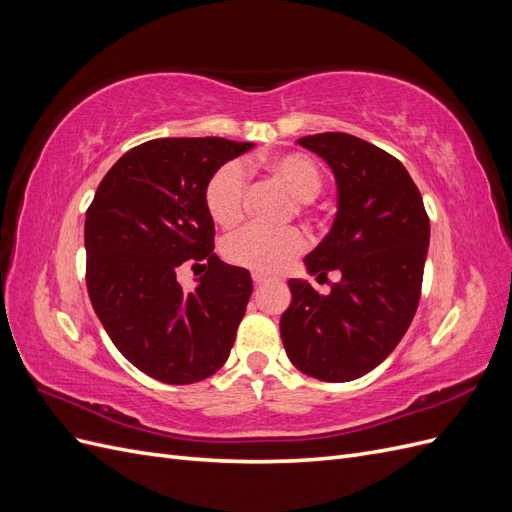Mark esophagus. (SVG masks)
<instances>
[{
  "label": "esophagus",
  "mask_w": 512,
  "mask_h": 512,
  "mask_svg": "<svg viewBox=\"0 0 512 512\" xmlns=\"http://www.w3.org/2000/svg\"><path fill=\"white\" fill-rule=\"evenodd\" d=\"M252 280H254V284H256V286H260V284H265V282H269V275H265V273H258V271H254V273H252Z\"/></svg>",
  "instance_id": "obj_1"
}]
</instances>
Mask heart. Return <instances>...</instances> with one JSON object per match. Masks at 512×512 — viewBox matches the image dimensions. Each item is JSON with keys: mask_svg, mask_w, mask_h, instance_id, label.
Segmentation results:
<instances>
[{"mask_svg": "<svg viewBox=\"0 0 512 512\" xmlns=\"http://www.w3.org/2000/svg\"><path fill=\"white\" fill-rule=\"evenodd\" d=\"M267 170L280 179L288 192L303 200H312L322 190V170L303 153H284L267 160ZM245 173L239 162L222 164L205 183V209L209 218L224 228L235 226L243 215ZM301 203V205H303ZM307 245V239L299 228H262L243 226L230 232L222 241V254L230 262L243 269L260 273H275L284 269L288 262L299 256Z\"/></svg>", "mask_w": 512, "mask_h": 512, "instance_id": "b5f03b06", "label": "heart"}]
</instances>
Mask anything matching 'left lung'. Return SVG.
<instances>
[{"label":"left lung","instance_id":"left-lung-1","mask_svg":"<svg viewBox=\"0 0 512 512\" xmlns=\"http://www.w3.org/2000/svg\"><path fill=\"white\" fill-rule=\"evenodd\" d=\"M301 147L333 168L339 205L307 271L342 273L329 294L290 280L280 320L288 359L324 382L365 376L406 335L421 299L429 245L423 196L397 158L344 132L303 136Z\"/></svg>","mask_w":512,"mask_h":512}]
</instances>
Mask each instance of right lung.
<instances>
[{
	"label": "right lung",
	"mask_w": 512,
	"mask_h": 512,
	"mask_svg": "<svg viewBox=\"0 0 512 512\" xmlns=\"http://www.w3.org/2000/svg\"><path fill=\"white\" fill-rule=\"evenodd\" d=\"M252 147L220 136L153 138L123 153L87 209L91 305L117 350L160 382L213 376L235 344L252 277L213 252L203 192L215 170ZM188 259L208 269L190 293L176 282Z\"/></svg>",
	"instance_id": "right-lung-1"
}]
</instances>
